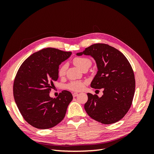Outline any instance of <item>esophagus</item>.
<instances>
[{
    "label": "esophagus",
    "mask_w": 154,
    "mask_h": 154,
    "mask_svg": "<svg viewBox=\"0 0 154 154\" xmlns=\"http://www.w3.org/2000/svg\"><path fill=\"white\" fill-rule=\"evenodd\" d=\"M78 95V93H76V92H74L73 94H72L73 97H76Z\"/></svg>",
    "instance_id": "34e87169"
}]
</instances>
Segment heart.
<instances>
[{
	"mask_svg": "<svg viewBox=\"0 0 154 154\" xmlns=\"http://www.w3.org/2000/svg\"><path fill=\"white\" fill-rule=\"evenodd\" d=\"M73 63L76 66L83 70V69L88 67L91 66V61L90 59L85 57H76L74 58L73 60ZM67 69V65L63 64L58 69V75L60 77H62L65 75ZM85 87V82L82 81H74L69 83L67 85V87L69 90L72 91H80L83 89Z\"/></svg>",
	"mask_w": 154,
	"mask_h": 154,
	"instance_id": "obj_1",
	"label": "heart"
}]
</instances>
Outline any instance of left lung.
Instances as JSON below:
<instances>
[{
    "label": "left lung",
    "mask_w": 154,
    "mask_h": 154,
    "mask_svg": "<svg viewBox=\"0 0 154 154\" xmlns=\"http://www.w3.org/2000/svg\"><path fill=\"white\" fill-rule=\"evenodd\" d=\"M91 56L95 60L97 72L91 87L103 88V95L98 97L88 93L84 105L91 118L103 124L114 123L122 119L132 105L135 92L134 74L125 55L105 44H95L77 56Z\"/></svg>",
    "instance_id": "left-lung-1"
}]
</instances>
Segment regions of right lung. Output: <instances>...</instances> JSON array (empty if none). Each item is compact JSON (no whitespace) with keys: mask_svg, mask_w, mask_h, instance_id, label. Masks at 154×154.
<instances>
[{"mask_svg":"<svg viewBox=\"0 0 154 154\" xmlns=\"http://www.w3.org/2000/svg\"><path fill=\"white\" fill-rule=\"evenodd\" d=\"M55 48L42 49L22 63L13 83V96L23 118L39 129L52 128L64 118L72 95L63 91L57 98L49 96L58 78L59 66L71 55Z\"/></svg>","mask_w":154,"mask_h":154,"instance_id":"add662e5","label":"right lung"}]
</instances>
